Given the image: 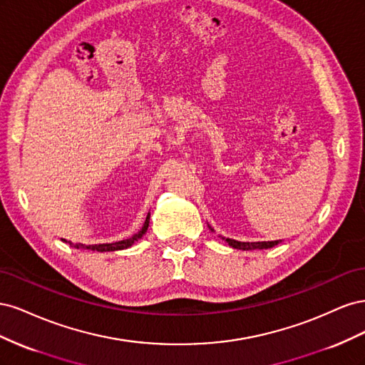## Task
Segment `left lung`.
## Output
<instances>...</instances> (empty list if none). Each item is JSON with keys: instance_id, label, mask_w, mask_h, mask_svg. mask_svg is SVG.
<instances>
[{"instance_id": "1", "label": "left lung", "mask_w": 365, "mask_h": 365, "mask_svg": "<svg viewBox=\"0 0 365 365\" xmlns=\"http://www.w3.org/2000/svg\"><path fill=\"white\" fill-rule=\"evenodd\" d=\"M230 247L237 248V250H267V248H272L277 244H280V240H271V242H239L235 239H228V237H222Z\"/></svg>"}]
</instances>
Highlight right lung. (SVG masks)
<instances>
[{"label":"right lung","mask_w":365,"mask_h":365,"mask_svg":"<svg viewBox=\"0 0 365 365\" xmlns=\"http://www.w3.org/2000/svg\"><path fill=\"white\" fill-rule=\"evenodd\" d=\"M149 217H150V215L148 213V217H146V220H145V224H143V227H141V230L138 231V233H135L134 236L132 237H129V239H125V240H118V242H114V244H98V245H83V244H73V242H68V244L71 245V247H74V248H83V250H91V251H101V252H103V251H118V250H126V248H129V247H132V244H134V242H137L138 239H141L143 237V235L146 233L148 231V227H149ZM63 242H67L63 239Z\"/></svg>","instance_id":"add662e5"}]
</instances>
